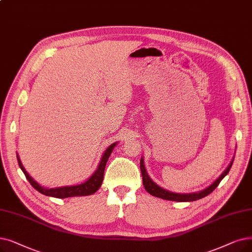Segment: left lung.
I'll list each match as a JSON object with an SVG mask.
<instances>
[{
  "label": "left lung",
  "mask_w": 252,
  "mask_h": 252,
  "mask_svg": "<svg viewBox=\"0 0 252 252\" xmlns=\"http://www.w3.org/2000/svg\"><path fill=\"white\" fill-rule=\"evenodd\" d=\"M234 158L231 160V162L228 163V166L226 169L221 173V175L218 177L214 182H212L209 187L200 190V191H194V192H189V193H177V192H172L170 190H167L165 189L160 188L159 185H158L156 182H153L152 179L148 176L147 171L144 166V159L143 158H141L140 160V169L142 173V179H143V185L145 189L153 196H158V198L163 199V200H168V201H175V202H192L195 200H200L204 196L208 195L211 193L216 188L217 185L220 184V182L226 176V174L229 172L232 168V165L234 162Z\"/></svg>",
  "instance_id": "1"
}]
</instances>
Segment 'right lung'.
I'll return each mask as SVG.
<instances>
[{
	"label": "right lung",
	"mask_w": 252,
	"mask_h": 252,
	"mask_svg": "<svg viewBox=\"0 0 252 252\" xmlns=\"http://www.w3.org/2000/svg\"><path fill=\"white\" fill-rule=\"evenodd\" d=\"M116 144H117V142L111 144L104 151L99 166H97L96 170L93 173L92 176L86 181H84L83 183L77 184V185H68V187H61V188H54V189H47V188L42 187V185H40L37 181H35L30 176V174L26 171L25 167L23 166V163H21V160H20L18 155H17V160H18V165H19L20 169L23 170V172L25 173L26 177L29 180V182L31 183L32 187L35 189H37L39 192H41L42 194L53 196V198H60V199L71 198V196L90 195V194L94 193L102 185L106 163L108 161L109 157H110V155L112 153L114 147L116 146Z\"/></svg>",
	"instance_id": "obj_1"
}]
</instances>
